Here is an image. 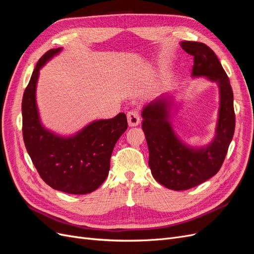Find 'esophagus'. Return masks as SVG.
Segmentation results:
<instances>
[{
	"label": "esophagus",
	"mask_w": 254,
	"mask_h": 254,
	"mask_svg": "<svg viewBox=\"0 0 254 254\" xmlns=\"http://www.w3.org/2000/svg\"><path fill=\"white\" fill-rule=\"evenodd\" d=\"M127 120H128V125L129 127H135L140 124V115L136 111H129L127 113Z\"/></svg>",
	"instance_id": "obj_1"
}]
</instances>
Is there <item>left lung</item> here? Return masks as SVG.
I'll return each instance as SVG.
<instances>
[{"label": "left lung", "mask_w": 254, "mask_h": 254, "mask_svg": "<svg viewBox=\"0 0 254 254\" xmlns=\"http://www.w3.org/2000/svg\"><path fill=\"white\" fill-rule=\"evenodd\" d=\"M181 48L194 56L191 76H204L219 88V111L213 141L191 147L175 133L171 124V96L162 95L142 110V129L149 150L148 165L160 184L174 190L199 186L216 175L224 163L235 129L233 91L215 53L201 42L182 41Z\"/></svg>", "instance_id": "8db88e82"}]
</instances>
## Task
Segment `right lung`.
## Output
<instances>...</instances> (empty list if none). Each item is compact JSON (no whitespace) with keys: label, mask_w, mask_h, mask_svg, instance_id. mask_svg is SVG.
I'll list each match as a JSON object with an SVG mask.
<instances>
[{"label":"right lung","mask_w":254,"mask_h":254,"mask_svg":"<svg viewBox=\"0 0 254 254\" xmlns=\"http://www.w3.org/2000/svg\"><path fill=\"white\" fill-rule=\"evenodd\" d=\"M63 50L53 49L39 59L22 99V131L28 155L43 181L54 190L84 195L106 180L115 143L128 127L125 113L98 120L72 136L45 129L36 104L40 68Z\"/></svg>","instance_id":"add662e5"}]
</instances>
